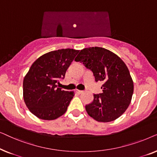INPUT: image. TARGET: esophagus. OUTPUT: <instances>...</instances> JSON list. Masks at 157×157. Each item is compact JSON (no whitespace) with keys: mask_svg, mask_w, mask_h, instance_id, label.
I'll return each instance as SVG.
<instances>
[{"mask_svg":"<svg viewBox=\"0 0 157 157\" xmlns=\"http://www.w3.org/2000/svg\"><path fill=\"white\" fill-rule=\"evenodd\" d=\"M76 92L77 94H82V93H83V91H81V90H76Z\"/></svg>","mask_w":157,"mask_h":157,"instance_id":"34e87169","label":"esophagus"}]
</instances>
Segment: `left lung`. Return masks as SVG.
Listing matches in <instances>:
<instances>
[{
  "mask_svg": "<svg viewBox=\"0 0 157 157\" xmlns=\"http://www.w3.org/2000/svg\"><path fill=\"white\" fill-rule=\"evenodd\" d=\"M76 61L91 70L96 82L102 81V93L94 94L86 105L88 114L99 122L117 119L127 109L134 92V83L124 62L111 51L101 47L83 48Z\"/></svg>",
  "mask_w": 157,
  "mask_h": 157,
  "instance_id": "8db88e82",
  "label": "left lung"
}]
</instances>
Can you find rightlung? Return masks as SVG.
I'll use <instances>...</instances> for the list:
<instances>
[{
    "instance_id": "add662e5",
    "label": "right lung",
    "mask_w": 157,
    "mask_h": 157,
    "mask_svg": "<svg viewBox=\"0 0 157 157\" xmlns=\"http://www.w3.org/2000/svg\"><path fill=\"white\" fill-rule=\"evenodd\" d=\"M72 48L45 53L30 68L23 80V99L31 112L44 120H54L65 113L74 97L73 91L59 88L77 53Z\"/></svg>"
}]
</instances>
